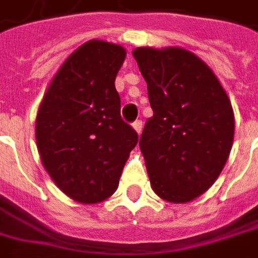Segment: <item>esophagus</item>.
<instances>
[{
  "instance_id": "esophagus-1",
  "label": "esophagus",
  "mask_w": 258,
  "mask_h": 258,
  "mask_svg": "<svg viewBox=\"0 0 258 258\" xmlns=\"http://www.w3.org/2000/svg\"><path fill=\"white\" fill-rule=\"evenodd\" d=\"M133 128L137 131V134H138V135L141 134V131H142V121H141V120H137V121H134V123H133Z\"/></svg>"
}]
</instances>
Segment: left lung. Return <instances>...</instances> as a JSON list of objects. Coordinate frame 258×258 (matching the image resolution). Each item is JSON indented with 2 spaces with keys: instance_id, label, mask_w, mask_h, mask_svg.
Masks as SVG:
<instances>
[{
  "instance_id": "left-lung-1",
  "label": "left lung",
  "mask_w": 258,
  "mask_h": 258,
  "mask_svg": "<svg viewBox=\"0 0 258 258\" xmlns=\"http://www.w3.org/2000/svg\"><path fill=\"white\" fill-rule=\"evenodd\" d=\"M133 55L154 110L140 140L151 187L169 203L192 201L215 183L229 158L235 134L229 98L191 51L138 47Z\"/></svg>"
}]
</instances>
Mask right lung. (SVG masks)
Instances as JSON below:
<instances>
[{"mask_svg":"<svg viewBox=\"0 0 258 258\" xmlns=\"http://www.w3.org/2000/svg\"><path fill=\"white\" fill-rule=\"evenodd\" d=\"M125 50L89 40L54 75L36 117V142L50 177L74 201L96 204L116 191L135 130L120 116L114 81Z\"/></svg>","mask_w":258,"mask_h":258,"instance_id":"add662e5","label":"right lung"}]
</instances>
